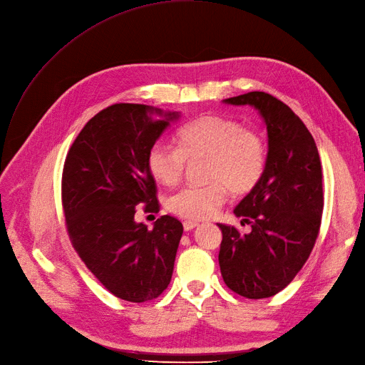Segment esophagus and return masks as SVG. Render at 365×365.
<instances>
[{"label":"esophagus","instance_id":"obj_1","mask_svg":"<svg viewBox=\"0 0 365 365\" xmlns=\"http://www.w3.org/2000/svg\"><path fill=\"white\" fill-rule=\"evenodd\" d=\"M182 226H184V230H192V229H195L196 226H199V223H197V222H193V220H185V222L182 223Z\"/></svg>","mask_w":365,"mask_h":365}]
</instances>
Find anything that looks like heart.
<instances>
[{
    "instance_id": "1",
    "label": "heart",
    "mask_w": 365,
    "mask_h": 365,
    "mask_svg": "<svg viewBox=\"0 0 365 365\" xmlns=\"http://www.w3.org/2000/svg\"><path fill=\"white\" fill-rule=\"evenodd\" d=\"M172 148L155 143L147 155L153 177L165 185L177 184L187 162L207 158L203 185H187L169 196L168 210L188 220H203L220 208L227 196H244L259 185L267 170V142L259 132L220 115H202L180 127Z\"/></svg>"
}]
</instances>
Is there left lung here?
<instances>
[{
	"label": "left lung",
	"mask_w": 365,
	"mask_h": 365,
	"mask_svg": "<svg viewBox=\"0 0 365 365\" xmlns=\"http://www.w3.org/2000/svg\"><path fill=\"white\" fill-rule=\"evenodd\" d=\"M252 105L268 132L264 178L233 210L242 225H220L218 264L226 286L249 299L279 294L307 262L319 237L324 211L322 163L309 128L282 100L252 91L225 100Z\"/></svg>",
	"instance_id": "left-lung-1"
}]
</instances>
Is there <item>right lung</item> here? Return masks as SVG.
<instances>
[{"label":"right lung","mask_w":365,"mask_h":365,"mask_svg":"<svg viewBox=\"0 0 365 365\" xmlns=\"http://www.w3.org/2000/svg\"><path fill=\"white\" fill-rule=\"evenodd\" d=\"M153 112L136 103L100 110L71 143L63 168L61 202L73 249L105 289L130 302L163 294L182 235L181 222L170 215L157 218L153 229L135 222L138 205L160 211L147 155L178 118L172 112L153 120Z\"/></svg>","instance_id":"obj_1"}]
</instances>
